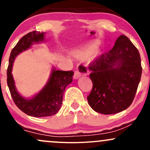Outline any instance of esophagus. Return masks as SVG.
Listing matches in <instances>:
<instances>
[{"label": "esophagus", "mask_w": 150, "mask_h": 150, "mask_svg": "<svg viewBox=\"0 0 150 150\" xmlns=\"http://www.w3.org/2000/svg\"><path fill=\"white\" fill-rule=\"evenodd\" d=\"M87 73H88V70H87V68L85 66H84V65H79V66L77 67L76 70H75L73 77L75 79H78L81 75H87Z\"/></svg>", "instance_id": "1"}]
</instances>
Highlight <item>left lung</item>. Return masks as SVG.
<instances>
[{
	"label": "left lung",
	"mask_w": 150,
	"mask_h": 150,
	"mask_svg": "<svg viewBox=\"0 0 150 150\" xmlns=\"http://www.w3.org/2000/svg\"><path fill=\"white\" fill-rule=\"evenodd\" d=\"M93 87L87 97L96 112L113 114L132 104L142 75L138 50L126 36L120 35L113 49L89 66Z\"/></svg>",
	"instance_id": "1"
}]
</instances>
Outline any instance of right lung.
<instances>
[{
  "label": "right lung",
  "mask_w": 150,
  "mask_h": 150,
  "mask_svg": "<svg viewBox=\"0 0 150 150\" xmlns=\"http://www.w3.org/2000/svg\"><path fill=\"white\" fill-rule=\"evenodd\" d=\"M44 32H30L21 38L12 50L7 70V83L16 106L26 114L34 117H46L56 114L61 108L65 87L73 81V71L56 70L53 68L47 83L38 94L31 99H25L19 94L12 75L15 57L28 49L34 43L44 41Z\"/></svg>",
  "instance_id": "obj_1"
}]
</instances>
